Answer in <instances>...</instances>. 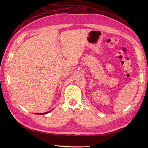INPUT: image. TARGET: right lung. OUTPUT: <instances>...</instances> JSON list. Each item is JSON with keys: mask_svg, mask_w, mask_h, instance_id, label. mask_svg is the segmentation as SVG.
<instances>
[{"mask_svg": "<svg viewBox=\"0 0 148 148\" xmlns=\"http://www.w3.org/2000/svg\"><path fill=\"white\" fill-rule=\"evenodd\" d=\"M53 110V109H52ZM52 110H50V111H49V112H45V113H34V114H47L48 113H49V112H50Z\"/></svg>", "mask_w": 148, "mask_h": 148, "instance_id": "obj_1", "label": "right lung"}]
</instances>
